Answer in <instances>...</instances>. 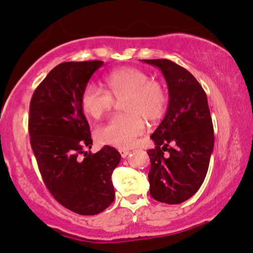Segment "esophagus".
<instances>
[{
  "label": "esophagus",
  "mask_w": 253,
  "mask_h": 253,
  "mask_svg": "<svg viewBox=\"0 0 253 253\" xmlns=\"http://www.w3.org/2000/svg\"><path fill=\"white\" fill-rule=\"evenodd\" d=\"M119 153H120V155L123 156V158H126V156L129 154V150L126 149V148H119Z\"/></svg>",
  "instance_id": "esophagus-1"
}]
</instances>
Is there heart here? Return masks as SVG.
Wrapping results in <instances>:
<instances>
[{
  "label": "heart",
  "mask_w": 253,
  "mask_h": 253,
  "mask_svg": "<svg viewBox=\"0 0 253 253\" xmlns=\"http://www.w3.org/2000/svg\"><path fill=\"white\" fill-rule=\"evenodd\" d=\"M108 92L88 83L81 94V106L86 116L98 119L110 111L114 99L121 101L124 114H117L95 130L99 142L119 148H129L145 130V121H155L164 116L168 95L160 83L136 68H121L105 77Z\"/></svg>",
  "instance_id": "b5f03b06"
}]
</instances>
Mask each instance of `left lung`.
I'll use <instances>...</instances> for the list:
<instances>
[{
    "instance_id": "left-lung-1",
    "label": "left lung",
    "mask_w": 253,
    "mask_h": 253,
    "mask_svg": "<svg viewBox=\"0 0 253 253\" xmlns=\"http://www.w3.org/2000/svg\"><path fill=\"white\" fill-rule=\"evenodd\" d=\"M164 73L169 105L150 139L149 194L154 200L178 204L202 185L213 149V126L207 94L191 73L169 59H143Z\"/></svg>"
}]
</instances>
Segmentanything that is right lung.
I'll use <instances>...</instances> for the list:
<instances>
[{
  "instance_id": "obj_1",
  "label": "right lung",
  "mask_w": 253,
  "mask_h": 253,
  "mask_svg": "<svg viewBox=\"0 0 253 253\" xmlns=\"http://www.w3.org/2000/svg\"><path fill=\"white\" fill-rule=\"evenodd\" d=\"M101 60L57 65L35 89L29 135L42 178L57 202L79 215H97L114 201L112 172L121 155L105 146L95 154L81 94Z\"/></svg>"
}]
</instances>
